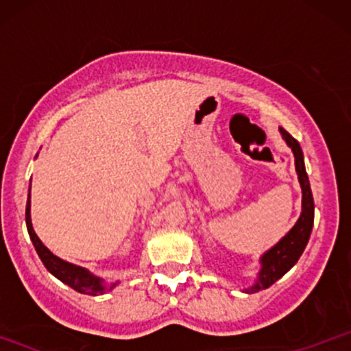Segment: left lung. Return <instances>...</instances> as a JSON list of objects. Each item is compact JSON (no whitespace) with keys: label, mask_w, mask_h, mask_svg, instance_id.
I'll use <instances>...</instances> for the list:
<instances>
[{"label":"left lung","mask_w":351,"mask_h":351,"mask_svg":"<svg viewBox=\"0 0 351 351\" xmlns=\"http://www.w3.org/2000/svg\"><path fill=\"white\" fill-rule=\"evenodd\" d=\"M279 130L282 138L292 148L293 156H295V171L302 188V215L295 223V226L261 257L259 277H257L256 284L252 287L245 289L247 293L259 292L263 289L271 287L274 282L279 280L287 271H291L297 261H299L302 252H304L313 228V196L312 189H310L307 171H305L304 153H302L299 142L289 132H285L282 127Z\"/></svg>","instance_id":"8db88e82"}]
</instances>
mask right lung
I'll list each match as a JSON object with an SVG mask.
<instances>
[{"label": "right lung", "mask_w": 351, "mask_h": 351, "mask_svg": "<svg viewBox=\"0 0 351 351\" xmlns=\"http://www.w3.org/2000/svg\"><path fill=\"white\" fill-rule=\"evenodd\" d=\"M26 226L27 232H29L31 241H33L36 252L41 257L44 267L49 271L52 276L58 277L60 282L69 285L71 289L77 291L80 293H87V295H102L106 291H112L117 284H112L110 287L106 289L104 280L100 277L92 276L87 269L79 267V265L66 263V261L59 259L58 256H54L49 249L41 243L38 234L34 232L33 223H31V184H29V195H27V203H26Z\"/></svg>", "instance_id": "right-lung-1"}]
</instances>
